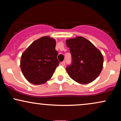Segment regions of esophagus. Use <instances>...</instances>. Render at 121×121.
Segmentation results:
<instances>
[{
    "label": "esophagus",
    "mask_w": 121,
    "mask_h": 121,
    "mask_svg": "<svg viewBox=\"0 0 121 121\" xmlns=\"http://www.w3.org/2000/svg\"><path fill=\"white\" fill-rule=\"evenodd\" d=\"M61 64L62 66H64L65 64V61H62L61 62Z\"/></svg>",
    "instance_id": "obj_1"
}]
</instances>
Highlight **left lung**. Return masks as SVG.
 I'll return each instance as SVG.
<instances>
[{
    "label": "left lung",
    "instance_id": "left-lung-1",
    "mask_svg": "<svg viewBox=\"0 0 121 121\" xmlns=\"http://www.w3.org/2000/svg\"><path fill=\"white\" fill-rule=\"evenodd\" d=\"M72 55V63L66 67L69 77L81 84L91 83L100 74L104 57L89 40L81 36L66 40Z\"/></svg>",
    "mask_w": 121,
    "mask_h": 121
}]
</instances>
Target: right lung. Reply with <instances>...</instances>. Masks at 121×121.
Wrapping results in <instances>:
<instances>
[{"mask_svg": "<svg viewBox=\"0 0 121 121\" xmlns=\"http://www.w3.org/2000/svg\"><path fill=\"white\" fill-rule=\"evenodd\" d=\"M56 40L46 36L34 42L22 53L20 68L28 81L35 85L45 83L59 65Z\"/></svg>", "mask_w": 121, "mask_h": 121, "instance_id": "right-lung-1", "label": "right lung"}]
</instances>
